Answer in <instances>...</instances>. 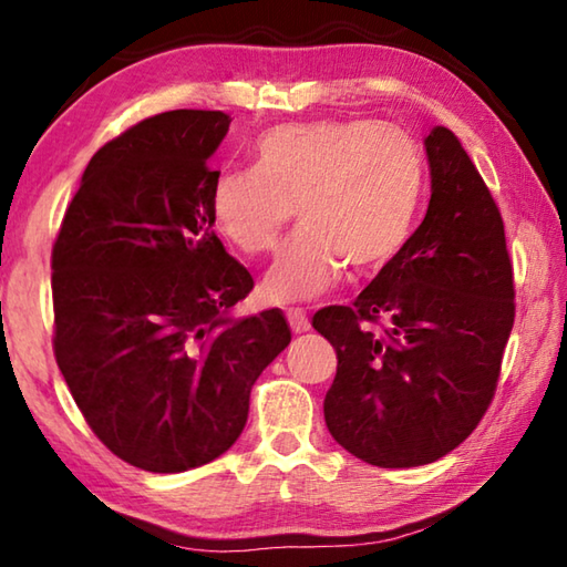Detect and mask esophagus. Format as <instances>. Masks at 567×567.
<instances>
[{
    "label": "esophagus",
    "mask_w": 567,
    "mask_h": 567,
    "mask_svg": "<svg viewBox=\"0 0 567 567\" xmlns=\"http://www.w3.org/2000/svg\"><path fill=\"white\" fill-rule=\"evenodd\" d=\"M285 315H287V322H290L292 332L310 330V320H307V312L300 310V307H290V310H287Z\"/></svg>",
    "instance_id": "obj_1"
}]
</instances>
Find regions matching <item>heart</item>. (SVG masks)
Listing matches in <instances>:
<instances>
[{
	"label": "heart",
	"mask_w": 567,
	"mask_h": 567,
	"mask_svg": "<svg viewBox=\"0 0 567 567\" xmlns=\"http://www.w3.org/2000/svg\"><path fill=\"white\" fill-rule=\"evenodd\" d=\"M422 192L410 134L372 120L277 124L255 142V167H229L213 185V217L239 252L277 247L297 215L302 229L267 277L272 300H310L344 265L370 272L405 247Z\"/></svg>",
	"instance_id": "1"
}]
</instances>
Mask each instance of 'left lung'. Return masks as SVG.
Instances as JSON below:
<instances>
[{
    "label": "left lung",
    "instance_id": "obj_1",
    "mask_svg": "<svg viewBox=\"0 0 567 567\" xmlns=\"http://www.w3.org/2000/svg\"><path fill=\"white\" fill-rule=\"evenodd\" d=\"M425 152V219L350 307L312 318L338 352L324 395L330 435L378 467L435 463L473 433L515 320L513 265L491 189L447 127H433Z\"/></svg>",
    "mask_w": 567,
    "mask_h": 567
}]
</instances>
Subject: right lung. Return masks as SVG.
Instances as JSON below:
<instances>
[{"instance_id":"add662e5","label":"right lung","mask_w":567,"mask_h":567,"mask_svg":"<svg viewBox=\"0 0 567 567\" xmlns=\"http://www.w3.org/2000/svg\"><path fill=\"white\" fill-rule=\"evenodd\" d=\"M229 122L172 110L107 142L52 247L56 364L92 433L147 473L233 447L255 380L292 340L282 310L229 318L255 287L213 233L207 159Z\"/></svg>"}]
</instances>
